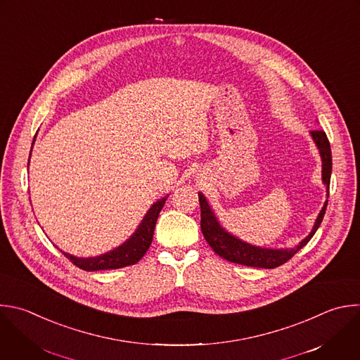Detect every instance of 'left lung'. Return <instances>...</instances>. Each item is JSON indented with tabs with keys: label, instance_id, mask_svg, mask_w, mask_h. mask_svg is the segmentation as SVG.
<instances>
[{
	"label": "left lung",
	"instance_id": "obj_1",
	"mask_svg": "<svg viewBox=\"0 0 360 360\" xmlns=\"http://www.w3.org/2000/svg\"><path fill=\"white\" fill-rule=\"evenodd\" d=\"M309 134L321 155L322 182L326 188V198H328L330 174H332L330 146L326 134L322 130H314ZM198 195H199V205H200V229L206 238V242L213 249V252L227 262L248 266V267H260V269H276L287 263L298 250H301L318 230L328 205V199H326L321 212L315 219L312 230L297 246L285 248V249H271V248H262V246L248 243L242 240V238L234 236L233 233H230L229 230H226V227H223V224L219 221L206 196L202 192H199Z\"/></svg>",
	"mask_w": 360,
	"mask_h": 360
}]
</instances>
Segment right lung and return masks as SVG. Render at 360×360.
<instances>
[{"label":"right lung","mask_w":360,"mask_h":360,"mask_svg":"<svg viewBox=\"0 0 360 360\" xmlns=\"http://www.w3.org/2000/svg\"><path fill=\"white\" fill-rule=\"evenodd\" d=\"M34 143H35V139L32 141V147H34ZM32 147H31V153H32ZM30 158H31V154H30ZM28 167H30V161H28ZM167 198H168V195L158 199L157 202H154L151 205V207L147 210L146 216L143 217V220L139 224V227L136 229V231L118 248H115L107 253H103L100 256H94V257H76L66 252H62V250L60 252L75 266H77L79 269L86 270V271L122 269V267L139 263L151 246L155 223H157L161 209L165 205Z\"/></svg>","instance_id":"add662e5"}]
</instances>
